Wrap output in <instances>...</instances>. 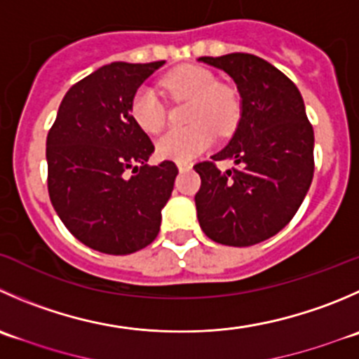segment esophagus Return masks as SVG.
<instances>
[{
  "label": "esophagus",
  "mask_w": 359,
  "mask_h": 359,
  "mask_svg": "<svg viewBox=\"0 0 359 359\" xmlns=\"http://www.w3.org/2000/svg\"><path fill=\"white\" fill-rule=\"evenodd\" d=\"M177 166H179L180 172H184V170H191V166L193 165H191V163H186V161H179L177 163Z\"/></svg>",
  "instance_id": "esophagus-1"
}]
</instances>
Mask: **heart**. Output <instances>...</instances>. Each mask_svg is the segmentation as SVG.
<instances>
[{
  "label": "heart",
  "mask_w": 359,
  "mask_h": 359,
  "mask_svg": "<svg viewBox=\"0 0 359 359\" xmlns=\"http://www.w3.org/2000/svg\"><path fill=\"white\" fill-rule=\"evenodd\" d=\"M161 87L172 98H191L189 128L170 130L156 144L159 158L191 161L207 151L219 135L231 133L240 119V98L233 87L219 83L210 69L184 65L161 79ZM131 119L142 131L156 135L165 128L166 110L151 87L137 89L130 103Z\"/></svg>",
  "instance_id": "1"
}]
</instances>
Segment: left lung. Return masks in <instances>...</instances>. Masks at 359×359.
Returning <instances> with one entry per match:
<instances>
[{"label":"left lung","mask_w":359,"mask_h":359,"mask_svg":"<svg viewBox=\"0 0 359 359\" xmlns=\"http://www.w3.org/2000/svg\"><path fill=\"white\" fill-rule=\"evenodd\" d=\"M235 80L242 117L231 142L194 165V196L205 235L222 245L247 247L277 235L300 208L314 177V130L293 80L252 54L200 57ZM233 158L221 172L215 163Z\"/></svg>","instance_id":"8db88e82"}]
</instances>
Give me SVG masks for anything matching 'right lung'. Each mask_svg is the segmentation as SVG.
Here are the masks:
<instances>
[{"instance_id": "right-lung-1", "label": "right lung", "mask_w": 359, "mask_h": 359, "mask_svg": "<svg viewBox=\"0 0 359 359\" xmlns=\"http://www.w3.org/2000/svg\"><path fill=\"white\" fill-rule=\"evenodd\" d=\"M161 65L102 66L69 87L48 130L52 207L75 238L100 252L131 254L147 247L172 196L179 168L173 161L147 165L154 144L130 114L135 91Z\"/></svg>"}]
</instances>
